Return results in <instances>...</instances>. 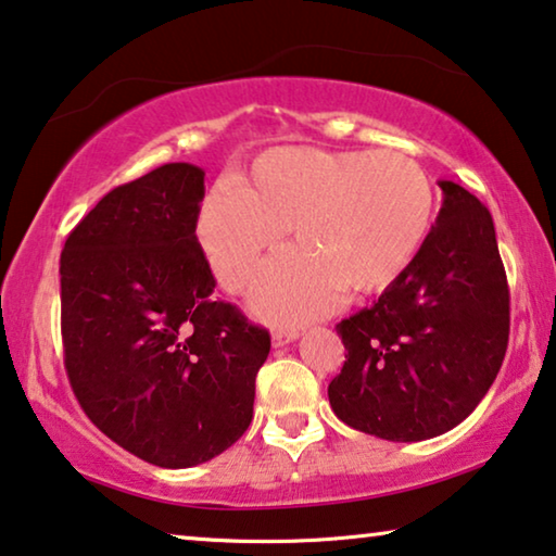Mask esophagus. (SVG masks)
<instances>
[{"label": "esophagus", "mask_w": 556, "mask_h": 556, "mask_svg": "<svg viewBox=\"0 0 556 556\" xmlns=\"http://www.w3.org/2000/svg\"><path fill=\"white\" fill-rule=\"evenodd\" d=\"M296 337H300V329H277L275 334H271V344H275V350H279V346L294 342Z\"/></svg>", "instance_id": "obj_1"}]
</instances>
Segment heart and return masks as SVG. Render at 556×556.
Wrapping results in <instances>:
<instances>
[{"label":"heart","instance_id":"b5f03b06","mask_svg":"<svg viewBox=\"0 0 556 556\" xmlns=\"http://www.w3.org/2000/svg\"><path fill=\"white\" fill-rule=\"evenodd\" d=\"M434 212L432 179L409 154L281 147L252 164L244 187L222 185L204 199L197 235L214 275L239 292L289 227L296 250L267 262L252 309L302 321L331 309L342 289L394 285L425 247Z\"/></svg>","mask_w":556,"mask_h":556}]
</instances>
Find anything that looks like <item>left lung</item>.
I'll return each mask as SVG.
<instances>
[{
	"mask_svg": "<svg viewBox=\"0 0 556 556\" xmlns=\"http://www.w3.org/2000/svg\"><path fill=\"white\" fill-rule=\"evenodd\" d=\"M425 247L382 296L337 325L346 362L329 384L344 425L389 442L450 432L490 392L509 342V287L486 206L439 181Z\"/></svg>",
	"mask_w": 556,
	"mask_h": 556,
	"instance_id": "left-lung-1",
	"label": "left lung"
}]
</instances>
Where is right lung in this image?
<instances>
[{
	"mask_svg": "<svg viewBox=\"0 0 556 556\" xmlns=\"http://www.w3.org/2000/svg\"><path fill=\"white\" fill-rule=\"evenodd\" d=\"M204 172L187 162L114 187L66 237L64 367L97 429L156 467L217 457L247 432L269 331L214 302L197 242Z\"/></svg>",
	"mask_w": 556,
	"mask_h": 556,
	"instance_id": "obj_1",
	"label": "right lung"
}]
</instances>
